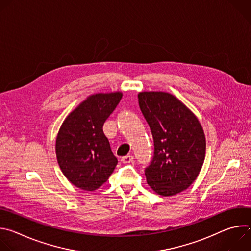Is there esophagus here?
I'll return each mask as SVG.
<instances>
[{"label": "esophagus", "instance_id": "esophagus-1", "mask_svg": "<svg viewBox=\"0 0 251 251\" xmlns=\"http://www.w3.org/2000/svg\"><path fill=\"white\" fill-rule=\"evenodd\" d=\"M133 159H134L133 156L127 155V156L121 158V162H122L123 164H129V163H132V162H133Z\"/></svg>", "mask_w": 251, "mask_h": 251}]
</instances>
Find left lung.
<instances>
[{"instance_id": "1", "label": "left lung", "mask_w": 251, "mask_h": 251, "mask_svg": "<svg viewBox=\"0 0 251 251\" xmlns=\"http://www.w3.org/2000/svg\"><path fill=\"white\" fill-rule=\"evenodd\" d=\"M138 101L154 140V156L145 169L147 183L158 195L175 196L194 183L202 167V127L188 107L170 93L140 92Z\"/></svg>"}]
</instances>
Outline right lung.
Instances as JSON below:
<instances>
[{"mask_svg":"<svg viewBox=\"0 0 251 251\" xmlns=\"http://www.w3.org/2000/svg\"><path fill=\"white\" fill-rule=\"evenodd\" d=\"M121 98V92L89 96L65 118L58 131V165L67 180L81 190L101 187L118 163L103 133V124Z\"/></svg>","mask_w":251,"mask_h":251,"instance_id":"1","label":"right lung"}]
</instances>
